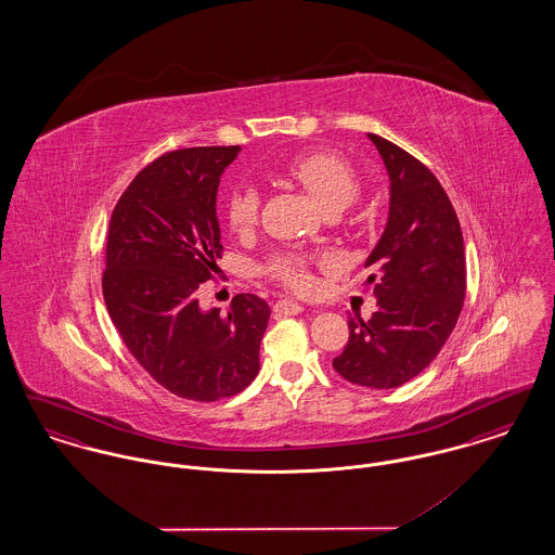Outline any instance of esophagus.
<instances>
[{"instance_id":"1","label":"esophagus","mask_w":555,"mask_h":555,"mask_svg":"<svg viewBox=\"0 0 555 555\" xmlns=\"http://www.w3.org/2000/svg\"><path fill=\"white\" fill-rule=\"evenodd\" d=\"M272 310H274L276 317H293V314L304 312V308L297 301H293V299H279Z\"/></svg>"}]
</instances>
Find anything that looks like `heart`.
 Returning <instances> with one entry per match:
<instances>
[{
    "label": "heart",
    "mask_w": 555,
    "mask_h": 555,
    "mask_svg": "<svg viewBox=\"0 0 555 555\" xmlns=\"http://www.w3.org/2000/svg\"><path fill=\"white\" fill-rule=\"evenodd\" d=\"M285 175L291 181L304 186L322 210L339 211L347 208L360 195L362 181L353 166L333 152H310L285 164ZM260 214L258 189L241 185L229 195L227 218L233 231L243 233L251 229ZM312 256L301 251H276L268 258L266 272L291 289H306L310 285Z\"/></svg>",
    "instance_id": "heart-1"
}]
</instances>
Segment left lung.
Returning <instances> with one entry per match:
<instances>
[{"mask_svg":"<svg viewBox=\"0 0 555 555\" xmlns=\"http://www.w3.org/2000/svg\"><path fill=\"white\" fill-rule=\"evenodd\" d=\"M391 179L389 220L366 260L364 289L376 297L369 322L349 320V341L333 360L345 380L393 389L441 351L466 295L464 237L437 177L396 143L369 132Z\"/></svg>","mask_w":555,"mask_h":555,"instance_id":"8db88e82","label":"left lung"}]
</instances>
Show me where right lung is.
Wrapping results in <instances>:
<instances>
[{
    "mask_svg": "<svg viewBox=\"0 0 555 555\" xmlns=\"http://www.w3.org/2000/svg\"><path fill=\"white\" fill-rule=\"evenodd\" d=\"M238 150L162 154L125 189L107 227V314L143 370L193 401L237 396L256 378L270 318L251 293L235 295L227 312H204L195 297L222 258L216 193Z\"/></svg>",
    "mask_w": 555,
    "mask_h": 555,
    "instance_id": "1",
    "label": "right lung"
}]
</instances>
